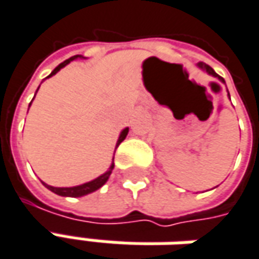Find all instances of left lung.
Wrapping results in <instances>:
<instances>
[{
    "instance_id": "8db88e82",
    "label": "left lung",
    "mask_w": 259,
    "mask_h": 259,
    "mask_svg": "<svg viewBox=\"0 0 259 259\" xmlns=\"http://www.w3.org/2000/svg\"><path fill=\"white\" fill-rule=\"evenodd\" d=\"M198 67L202 68V70H205V71H206L208 74H210V76L218 77V78H219V80H221V81H222V83H225V80H224L222 77H219L218 74H217V73L213 71V68L210 67V66H208V64H205V63H198Z\"/></svg>"
}]
</instances>
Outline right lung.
Wrapping results in <instances>:
<instances>
[{"label": "right lung", "mask_w": 259, "mask_h": 259, "mask_svg": "<svg viewBox=\"0 0 259 259\" xmlns=\"http://www.w3.org/2000/svg\"><path fill=\"white\" fill-rule=\"evenodd\" d=\"M81 57V56H73L71 58H68V60H66V61H63L61 64H58L57 67L54 68L53 71H51V74H50L49 77L54 76L57 71H60L63 67H66L70 61H73V60H76V58ZM84 58V57H81ZM40 89V87H38ZM37 89V90H38ZM31 104V103H30ZM127 133H129V129L126 127V129L123 130L120 133V136H119V140H117V143H116V147L120 145L121 142L126 139V136H127ZM116 152V150H114ZM113 167H114V163H112V166L109 167V170L107 172H104L103 175H100L99 178H96L94 181H90V182L87 183H83V185H78V186H73V188H54V186H50V185H47V183L42 182V185L47 188V189H50L51 192H54V193H57V195H60V196H70V198H80V196H84V195H89V193H92V192L97 191V189H100L104 183L107 182V179H109V176L112 175V170Z\"/></svg>", "instance_id": "right-lung-1"}]
</instances>
